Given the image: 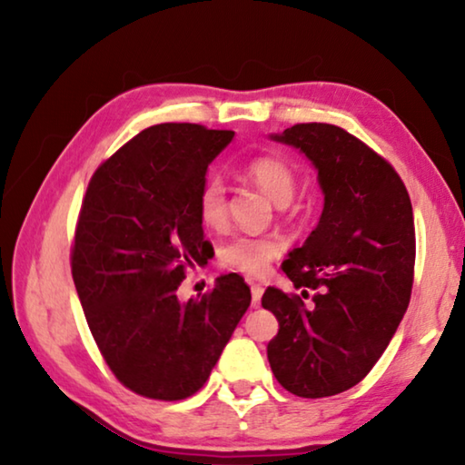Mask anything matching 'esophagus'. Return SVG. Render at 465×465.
<instances>
[{
  "mask_svg": "<svg viewBox=\"0 0 465 465\" xmlns=\"http://www.w3.org/2000/svg\"><path fill=\"white\" fill-rule=\"evenodd\" d=\"M250 289H252V305L258 308V305H261L262 293H264V287L258 285V282H250Z\"/></svg>",
  "mask_w": 465,
  "mask_h": 465,
  "instance_id": "1",
  "label": "esophagus"
}]
</instances>
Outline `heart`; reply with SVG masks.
<instances>
[{
  "label": "heart",
  "mask_w": 465,
  "mask_h": 465,
  "mask_svg": "<svg viewBox=\"0 0 465 465\" xmlns=\"http://www.w3.org/2000/svg\"><path fill=\"white\" fill-rule=\"evenodd\" d=\"M246 174L271 196L274 203L285 204L295 193V174L281 157L262 155L248 162ZM196 213L203 225L222 227L227 217L225 186L217 176L203 183L196 194ZM281 252V243L274 238H254V235H235L219 248V261L223 266L246 274H262L272 258Z\"/></svg>",
  "instance_id": "1"
}]
</instances>
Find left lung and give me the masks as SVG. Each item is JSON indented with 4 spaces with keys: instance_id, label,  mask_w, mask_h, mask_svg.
Returning <instances> with one entry per match:
<instances>
[{
    "instance_id": "8db88e82",
    "label": "left lung",
    "mask_w": 465,
    "mask_h": 465,
    "mask_svg": "<svg viewBox=\"0 0 465 465\" xmlns=\"http://www.w3.org/2000/svg\"><path fill=\"white\" fill-rule=\"evenodd\" d=\"M271 139L313 163L324 209L281 266L302 294L314 291L312 305L277 287L262 295V308L279 320L266 355L287 391L334 396L371 371L411 303L412 203L398 172L336 124L302 123Z\"/></svg>"
}]
</instances>
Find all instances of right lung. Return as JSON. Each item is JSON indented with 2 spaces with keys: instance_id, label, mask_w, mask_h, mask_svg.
Listing matches in <instances>:
<instances>
[{
  "instance_id": "right-lung-1",
  "label": "right lung",
  "mask_w": 465,
  "mask_h": 465,
  "mask_svg": "<svg viewBox=\"0 0 465 465\" xmlns=\"http://www.w3.org/2000/svg\"><path fill=\"white\" fill-rule=\"evenodd\" d=\"M233 131L163 123L102 163L85 191L72 274L102 357L124 388L153 400L199 391L250 305L240 274L180 303L186 269L204 266L196 194Z\"/></svg>"
}]
</instances>
